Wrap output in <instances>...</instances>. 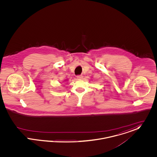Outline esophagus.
<instances>
[{"instance_id":"1","label":"esophagus","mask_w":157,"mask_h":157,"mask_svg":"<svg viewBox=\"0 0 157 157\" xmlns=\"http://www.w3.org/2000/svg\"><path fill=\"white\" fill-rule=\"evenodd\" d=\"M76 78H77L78 79H81L83 78V76L82 75H78L76 76Z\"/></svg>"}]
</instances>
